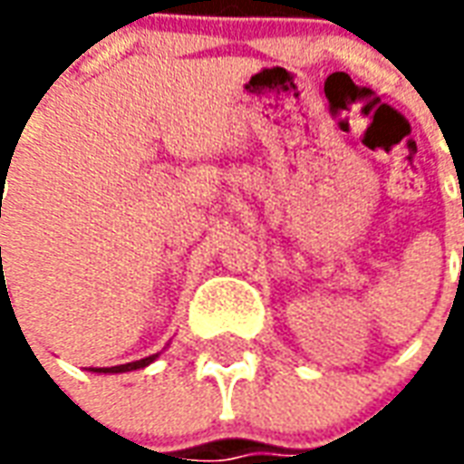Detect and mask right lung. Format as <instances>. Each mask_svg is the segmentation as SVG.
I'll use <instances>...</instances> for the list:
<instances>
[{
  "mask_svg": "<svg viewBox=\"0 0 464 464\" xmlns=\"http://www.w3.org/2000/svg\"><path fill=\"white\" fill-rule=\"evenodd\" d=\"M2 181H5V179H2ZM0 258H2V246H0ZM2 273H5V271H2ZM2 295H6V298H9V293H6L5 276H2V281H0V301H2ZM9 305H12V303H9ZM156 358H159V355H149V358L136 360V362H126V365H116V368H96L94 372H129V370L146 368V365H149V362H153Z\"/></svg>",
  "mask_w": 464,
  "mask_h": 464,
  "instance_id": "obj_1",
  "label": "right lung"
}]
</instances>
